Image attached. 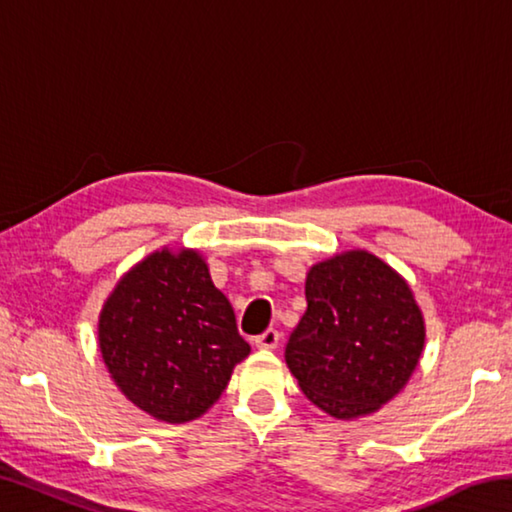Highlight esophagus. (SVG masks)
<instances>
[{
	"label": "esophagus",
	"instance_id": "34e87169",
	"mask_svg": "<svg viewBox=\"0 0 512 512\" xmlns=\"http://www.w3.org/2000/svg\"><path fill=\"white\" fill-rule=\"evenodd\" d=\"M277 341H280V334H277V329H266L264 334L255 336V345H257V348H262V350H275Z\"/></svg>",
	"mask_w": 512,
	"mask_h": 512
}]
</instances>
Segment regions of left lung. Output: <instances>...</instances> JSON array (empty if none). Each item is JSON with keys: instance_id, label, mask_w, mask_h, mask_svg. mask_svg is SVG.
Returning a JSON list of instances; mask_svg holds the SVG:
<instances>
[{"instance_id": "8db88e82", "label": "left lung", "mask_w": 512, "mask_h": 512, "mask_svg": "<svg viewBox=\"0 0 512 512\" xmlns=\"http://www.w3.org/2000/svg\"><path fill=\"white\" fill-rule=\"evenodd\" d=\"M305 298L284 350L300 391L339 420L393 400L424 348V318L404 277L368 250H348L309 268Z\"/></svg>"}]
</instances>
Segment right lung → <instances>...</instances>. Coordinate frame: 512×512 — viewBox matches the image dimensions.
<instances>
[{"label":"right lung","mask_w":512,"mask_h":512,"mask_svg":"<svg viewBox=\"0 0 512 512\" xmlns=\"http://www.w3.org/2000/svg\"><path fill=\"white\" fill-rule=\"evenodd\" d=\"M99 348L119 391L171 424L201 418L250 354L205 259L169 248L117 282L99 316Z\"/></svg>","instance_id":"obj_1"}]
</instances>
